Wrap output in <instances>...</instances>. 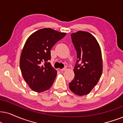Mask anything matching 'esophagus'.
<instances>
[{
  "instance_id": "obj_1",
  "label": "esophagus",
  "mask_w": 123,
  "mask_h": 123,
  "mask_svg": "<svg viewBox=\"0 0 123 123\" xmlns=\"http://www.w3.org/2000/svg\"><path fill=\"white\" fill-rule=\"evenodd\" d=\"M66 68H63V69H60V70L61 71H65V70H66Z\"/></svg>"
}]
</instances>
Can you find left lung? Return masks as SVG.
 <instances>
[{
	"mask_svg": "<svg viewBox=\"0 0 123 123\" xmlns=\"http://www.w3.org/2000/svg\"><path fill=\"white\" fill-rule=\"evenodd\" d=\"M77 60L74 77L69 83L73 92L82 96L89 94L101 77L103 70L102 52L96 38L87 32L80 31L71 34Z\"/></svg>",
	"mask_w": 123,
	"mask_h": 123,
	"instance_id": "1",
	"label": "left lung"
}]
</instances>
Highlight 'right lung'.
Segmentation results:
<instances>
[{
  "label": "right lung",
  "mask_w": 123,
  "mask_h": 123,
  "mask_svg": "<svg viewBox=\"0 0 123 123\" xmlns=\"http://www.w3.org/2000/svg\"><path fill=\"white\" fill-rule=\"evenodd\" d=\"M51 28H43L28 37L23 47L20 67L24 80L34 91L41 92L50 88L57 76V71L48 61L54 45L65 37Z\"/></svg>",
  "instance_id": "add662e5"
}]
</instances>
